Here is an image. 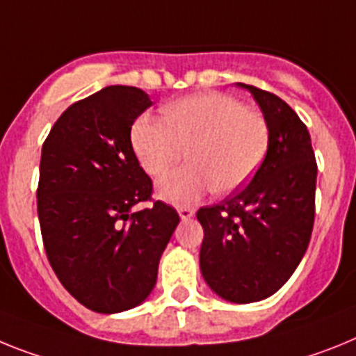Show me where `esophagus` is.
Segmentation results:
<instances>
[{
    "label": "esophagus",
    "instance_id": "1",
    "mask_svg": "<svg viewBox=\"0 0 356 356\" xmlns=\"http://www.w3.org/2000/svg\"><path fill=\"white\" fill-rule=\"evenodd\" d=\"M177 211H179V216H181L182 220H188V218H191V216L195 215L193 208H188V206H181Z\"/></svg>",
    "mask_w": 356,
    "mask_h": 356
}]
</instances>
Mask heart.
<instances>
[{
    "label": "heart",
    "instance_id": "b5f03b06",
    "mask_svg": "<svg viewBox=\"0 0 356 356\" xmlns=\"http://www.w3.org/2000/svg\"><path fill=\"white\" fill-rule=\"evenodd\" d=\"M165 120L143 114L131 131L141 168L159 177L188 150L190 165L157 184V195L175 206L193 204L215 188L227 195L240 190L259 168L270 129L258 111L224 92L191 95L168 104Z\"/></svg>",
    "mask_w": 356,
    "mask_h": 356
}]
</instances>
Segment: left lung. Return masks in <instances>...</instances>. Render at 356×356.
<instances>
[{
  "mask_svg": "<svg viewBox=\"0 0 356 356\" xmlns=\"http://www.w3.org/2000/svg\"><path fill=\"white\" fill-rule=\"evenodd\" d=\"M270 129L267 156L247 186L197 211L200 272L231 302H254L285 285L310 243L317 163L310 132L286 102L249 84Z\"/></svg>",
  "mask_w": 356,
  "mask_h": 356,
  "instance_id": "8db88e82",
  "label": "left lung"
}]
</instances>
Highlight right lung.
<instances>
[{
  "label": "right lung",
  "mask_w": 356,
  "mask_h": 356,
  "mask_svg": "<svg viewBox=\"0 0 356 356\" xmlns=\"http://www.w3.org/2000/svg\"><path fill=\"white\" fill-rule=\"evenodd\" d=\"M152 105L145 91L109 86L71 104L42 143L37 213L48 261L86 308L116 314L152 292L159 258L179 224L152 200V179L131 145L136 118Z\"/></svg>",
  "instance_id": "add662e5"
}]
</instances>
